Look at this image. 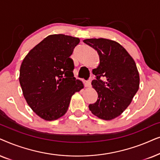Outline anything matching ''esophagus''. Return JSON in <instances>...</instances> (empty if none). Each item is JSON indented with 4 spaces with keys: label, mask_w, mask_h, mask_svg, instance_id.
I'll list each match as a JSON object with an SVG mask.
<instances>
[{
    "label": "esophagus",
    "mask_w": 160,
    "mask_h": 160,
    "mask_svg": "<svg viewBox=\"0 0 160 160\" xmlns=\"http://www.w3.org/2000/svg\"><path fill=\"white\" fill-rule=\"evenodd\" d=\"M91 80H92V78H90L89 80L87 81L86 83H85V86L87 87V88H88V87L91 86Z\"/></svg>",
    "instance_id": "34e87169"
}]
</instances>
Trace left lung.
Wrapping results in <instances>:
<instances>
[{
  "label": "left lung",
  "mask_w": 160,
  "mask_h": 160,
  "mask_svg": "<svg viewBox=\"0 0 160 160\" xmlns=\"http://www.w3.org/2000/svg\"><path fill=\"white\" fill-rule=\"evenodd\" d=\"M83 42L99 56V64L92 70L97 79L91 82L98 99L89 105V110L100 119L112 120L127 109L139 89L137 66L126 49L113 40L99 38Z\"/></svg>",
  "instance_id": "1"
}]
</instances>
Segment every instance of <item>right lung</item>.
Here are the masks:
<instances>
[{"mask_svg":"<svg viewBox=\"0 0 160 160\" xmlns=\"http://www.w3.org/2000/svg\"><path fill=\"white\" fill-rule=\"evenodd\" d=\"M80 39L64 34L47 37L29 51L21 63L19 81L32 110L45 121L64 116L72 97L84 88L74 78L69 57Z\"/></svg>","mask_w":160,"mask_h":160,"instance_id":"add662e5","label":"right lung"}]
</instances>
